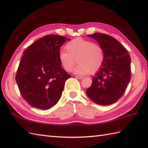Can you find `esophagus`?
<instances>
[{
	"label": "esophagus",
	"instance_id": "obj_1",
	"mask_svg": "<svg viewBox=\"0 0 148 148\" xmlns=\"http://www.w3.org/2000/svg\"><path fill=\"white\" fill-rule=\"evenodd\" d=\"M75 77H76L77 78H78V79H80V80H81V79H83L84 78V77H83V76H79V75H76V76H75Z\"/></svg>",
	"mask_w": 148,
	"mask_h": 148
}]
</instances>
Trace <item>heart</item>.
I'll return each mask as SVG.
<instances>
[{"mask_svg": "<svg viewBox=\"0 0 148 148\" xmlns=\"http://www.w3.org/2000/svg\"><path fill=\"white\" fill-rule=\"evenodd\" d=\"M66 51L60 53L59 59L63 68L70 72L77 62L74 73L79 75L94 73L102 67L105 58L102 47L92 41L81 38H75L68 42Z\"/></svg>", "mask_w": 148, "mask_h": 148, "instance_id": "1", "label": "heart"}]
</instances>
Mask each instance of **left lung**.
<instances>
[{"label": "left lung", "mask_w": 148, "mask_h": 148, "mask_svg": "<svg viewBox=\"0 0 148 148\" xmlns=\"http://www.w3.org/2000/svg\"><path fill=\"white\" fill-rule=\"evenodd\" d=\"M87 36L102 47L105 58L86 94L99 105L109 106L123 95L131 80V57L127 49L112 36L99 32Z\"/></svg>", "instance_id": "8db88e82"}]
</instances>
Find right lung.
I'll use <instances>...</instances> for the list:
<instances>
[{"mask_svg": "<svg viewBox=\"0 0 148 148\" xmlns=\"http://www.w3.org/2000/svg\"><path fill=\"white\" fill-rule=\"evenodd\" d=\"M64 36L46 35L25 50L16 80L23 99L32 107L45 110L59 101L65 82L71 75L62 68L59 59Z\"/></svg>", "mask_w": 148, "mask_h": 148, "instance_id": "1", "label": "right lung"}]
</instances>
